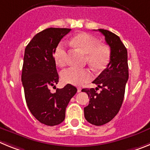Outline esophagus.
I'll use <instances>...</instances> for the list:
<instances>
[{"mask_svg": "<svg viewBox=\"0 0 150 150\" xmlns=\"http://www.w3.org/2000/svg\"><path fill=\"white\" fill-rule=\"evenodd\" d=\"M82 90L81 88H77V92H80Z\"/></svg>", "mask_w": 150, "mask_h": 150, "instance_id": "esophagus-1", "label": "esophagus"}]
</instances>
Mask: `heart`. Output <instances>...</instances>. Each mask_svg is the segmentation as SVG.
I'll return each mask as SVG.
<instances>
[{
  "mask_svg": "<svg viewBox=\"0 0 150 150\" xmlns=\"http://www.w3.org/2000/svg\"><path fill=\"white\" fill-rule=\"evenodd\" d=\"M71 44L86 54V61L94 70H104L109 63L110 50L106 45L99 44L98 40L93 36L82 33L71 38ZM66 45L61 42L54 51V60L57 65L64 66L66 64ZM92 74L88 69H77L69 67L62 73V79L64 83L74 86H82L91 80Z\"/></svg>",
  "mask_w": 150,
  "mask_h": 150,
  "instance_id": "1",
  "label": "heart"
}]
</instances>
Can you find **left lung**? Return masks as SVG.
I'll return each mask as SVG.
<instances>
[{"label": "left lung", "mask_w": 150, "mask_h": 150, "mask_svg": "<svg viewBox=\"0 0 150 150\" xmlns=\"http://www.w3.org/2000/svg\"><path fill=\"white\" fill-rule=\"evenodd\" d=\"M105 37L110 47V58L107 67L92 83L102 90L83 88L89 98V104L84 107V116L89 123L97 126L109 122L120 111L124 99L125 90L128 79V52L120 38L104 29H98Z\"/></svg>", "instance_id": "left-lung-1"}]
</instances>
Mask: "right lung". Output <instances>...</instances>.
I'll list each match as a JSON object with an SVG mask.
<instances>
[{"label": "right lung", "mask_w": 150, "mask_h": 150, "mask_svg": "<svg viewBox=\"0 0 150 150\" xmlns=\"http://www.w3.org/2000/svg\"><path fill=\"white\" fill-rule=\"evenodd\" d=\"M70 28H50L36 34L26 46L22 66V82L28 107L31 114L43 124L54 126L65 118L66 107L77 89L71 84L50 88L59 83L54 51Z\"/></svg>", "instance_id": "1"}]
</instances>
